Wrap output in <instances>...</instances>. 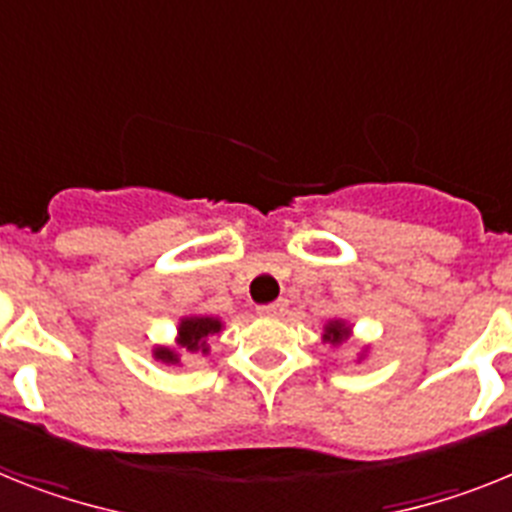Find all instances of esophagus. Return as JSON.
<instances>
[{
  "label": "esophagus",
  "instance_id": "1",
  "mask_svg": "<svg viewBox=\"0 0 512 512\" xmlns=\"http://www.w3.org/2000/svg\"><path fill=\"white\" fill-rule=\"evenodd\" d=\"M286 309H289V302H286V299H278V302L260 307L257 312H260L263 317H283L286 315Z\"/></svg>",
  "mask_w": 512,
  "mask_h": 512
}]
</instances>
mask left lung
I'll return each instance as SVG.
<instances>
[{
    "label": "left lung",
    "instance_id": "1",
    "mask_svg": "<svg viewBox=\"0 0 512 512\" xmlns=\"http://www.w3.org/2000/svg\"><path fill=\"white\" fill-rule=\"evenodd\" d=\"M322 330H325V333H322V341L330 343V346H341L343 341H349L351 338V325L346 320H328ZM364 356H367V349H362L359 362H362Z\"/></svg>",
    "mask_w": 512,
    "mask_h": 512
}]
</instances>
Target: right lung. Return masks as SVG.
Segmentation results:
<instances>
[{
  "instance_id": "right-lung-1",
  "label": "right lung",
  "mask_w": 512,
  "mask_h": 512,
  "mask_svg": "<svg viewBox=\"0 0 512 512\" xmlns=\"http://www.w3.org/2000/svg\"><path fill=\"white\" fill-rule=\"evenodd\" d=\"M223 322L218 317L208 315H187L176 325L174 346H156L153 359L163 364H182V354L208 356L210 343L208 338L213 333H221Z\"/></svg>"
}]
</instances>
